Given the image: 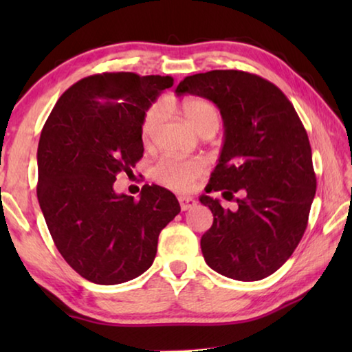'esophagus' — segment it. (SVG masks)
Listing matches in <instances>:
<instances>
[{"label":"esophagus","mask_w":352,"mask_h":352,"mask_svg":"<svg viewBox=\"0 0 352 352\" xmlns=\"http://www.w3.org/2000/svg\"><path fill=\"white\" fill-rule=\"evenodd\" d=\"M178 201H180L182 211H188V210H190V208H194L195 205H197V201H195V199H192V197H180L178 199Z\"/></svg>","instance_id":"1"}]
</instances>
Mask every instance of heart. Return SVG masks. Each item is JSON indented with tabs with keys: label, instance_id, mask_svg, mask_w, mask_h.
<instances>
[{
	"label": "heart",
	"instance_id": "1",
	"mask_svg": "<svg viewBox=\"0 0 352 352\" xmlns=\"http://www.w3.org/2000/svg\"><path fill=\"white\" fill-rule=\"evenodd\" d=\"M166 111L164 102H155L148 107L144 119L141 124V140L146 146L152 142L155 129L158 127L160 121ZM183 116L189 122V126L199 133L208 129L219 127V111L216 105L210 100L201 98H186L182 100ZM208 164L201 158L180 160L174 157H164L155 164L153 178L164 186H168L178 192H188L194 188L195 182L206 174Z\"/></svg>",
	"mask_w": 352,
	"mask_h": 352
}]
</instances>
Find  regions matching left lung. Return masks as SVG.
Listing matches in <instances>:
<instances>
[{
    "instance_id": "1",
    "label": "left lung",
    "mask_w": 352,
    "mask_h": 352,
    "mask_svg": "<svg viewBox=\"0 0 352 352\" xmlns=\"http://www.w3.org/2000/svg\"><path fill=\"white\" fill-rule=\"evenodd\" d=\"M175 93L217 105L225 140L206 192L233 195L237 210L201 195L212 212L201 236L206 264L226 278L259 281L287 261L305 234L317 189L306 129L272 82L237 69L188 76Z\"/></svg>"
}]
</instances>
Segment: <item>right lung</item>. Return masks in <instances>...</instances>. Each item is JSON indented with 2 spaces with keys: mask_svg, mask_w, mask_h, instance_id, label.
<instances>
[{
  "mask_svg": "<svg viewBox=\"0 0 352 352\" xmlns=\"http://www.w3.org/2000/svg\"><path fill=\"white\" fill-rule=\"evenodd\" d=\"M170 76L102 73L65 91L41 130L37 197L63 259L94 284L144 273L162 230L180 212L170 190L144 184L140 199L116 194L119 172L144 152L141 124Z\"/></svg>",
  "mask_w": 352,
  "mask_h": 352,
  "instance_id": "add662e5",
  "label": "right lung"
}]
</instances>
